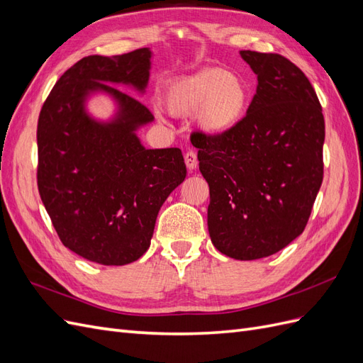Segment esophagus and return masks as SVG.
<instances>
[{
	"instance_id": "esophagus-1",
	"label": "esophagus",
	"mask_w": 363,
	"mask_h": 363,
	"mask_svg": "<svg viewBox=\"0 0 363 363\" xmlns=\"http://www.w3.org/2000/svg\"><path fill=\"white\" fill-rule=\"evenodd\" d=\"M184 163L186 167H188L189 171H194L196 169V167H199V160H196V155L194 151H188L184 155Z\"/></svg>"
}]
</instances>
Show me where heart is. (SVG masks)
<instances>
[{
    "label": "heart",
    "instance_id": "obj_1",
    "mask_svg": "<svg viewBox=\"0 0 363 363\" xmlns=\"http://www.w3.org/2000/svg\"><path fill=\"white\" fill-rule=\"evenodd\" d=\"M164 108L175 116L195 112V124L208 136H224L245 118L250 91L242 77L223 68H203L171 82L163 94Z\"/></svg>",
    "mask_w": 363,
    "mask_h": 363
}]
</instances>
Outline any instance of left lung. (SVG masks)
<instances>
[{
	"instance_id": "obj_1",
	"label": "left lung",
	"mask_w": 363,
	"mask_h": 363,
	"mask_svg": "<svg viewBox=\"0 0 363 363\" xmlns=\"http://www.w3.org/2000/svg\"><path fill=\"white\" fill-rule=\"evenodd\" d=\"M257 75L248 112L224 136L192 133L208 183L212 244L236 260L268 257L298 238L323 183V108L311 82L280 54L244 50Z\"/></svg>"
}]
</instances>
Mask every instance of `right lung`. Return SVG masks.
Segmentation results:
<instances>
[{
  "instance_id": "add662e5",
  "label": "right lung",
  "mask_w": 363,
  "mask_h": 363,
  "mask_svg": "<svg viewBox=\"0 0 363 363\" xmlns=\"http://www.w3.org/2000/svg\"><path fill=\"white\" fill-rule=\"evenodd\" d=\"M151 59L150 48L83 57L54 84L38 121V188L51 223L65 247L107 267L150 248L162 204L186 177L179 148L140 144L138 130L155 116L112 86L144 95ZM95 94L114 101L108 120L86 111Z\"/></svg>"
}]
</instances>
